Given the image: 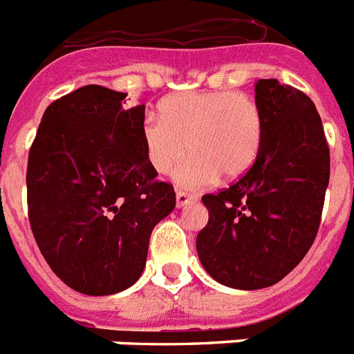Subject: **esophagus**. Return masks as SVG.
<instances>
[{
	"label": "esophagus",
	"mask_w": 354,
	"mask_h": 354,
	"mask_svg": "<svg viewBox=\"0 0 354 354\" xmlns=\"http://www.w3.org/2000/svg\"><path fill=\"white\" fill-rule=\"evenodd\" d=\"M175 198H177V207H183V206H186V204H189V202L197 201V197H195V195H189V193L183 192V189H177V193H175Z\"/></svg>",
	"instance_id": "esophagus-1"
}]
</instances>
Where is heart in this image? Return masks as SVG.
I'll list each match as a JSON object with an SVG mask.
<instances>
[{
    "instance_id": "b5f03b06",
    "label": "heart",
    "mask_w": 354,
    "mask_h": 354,
    "mask_svg": "<svg viewBox=\"0 0 354 354\" xmlns=\"http://www.w3.org/2000/svg\"><path fill=\"white\" fill-rule=\"evenodd\" d=\"M261 105L245 91H186L161 104V120L148 116L141 127L148 165L168 174L184 153L193 152L175 170L179 186H209L222 174L238 179L254 165L263 143Z\"/></svg>"
}]
</instances>
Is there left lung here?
Segmentation results:
<instances>
[{
  "label": "left lung",
  "instance_id": "1",
  "mask_svg": "<svg viewBox=\"0 0 354 354\" xmlns=\"http://www.w3.org/2000/svg\"><path fill=\"white\" fill-rule=\"evenodd\" d=\"M263 143L243 177L202 197L209 211L197 252L213 279L231 288L276 285L306 256L321 225L329 147L315 105L276 78L256 82Z\"/></svg>",
  "mask_w": 354,
  "mask_h": 354
}]
</instances>
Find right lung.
<instances>
[{
	"label": "right lung",
	"instance_id": "add662e5",
	"mask_svg": "<svg viewBox=\"0 0 354 354\" xmlns=\"http://www.w3.org/2000/svg\"><path fill=\"white\" fill-rule=\"evenodd\" d=\"M84 86L42 114L26 168L28 220L39 250L69 288L111 295L140 279L152 229L175 207L148 165L145 105Z\"/></svg>",
	"mask_w": 354,
	"mask_h": 354
}]
</instances>
